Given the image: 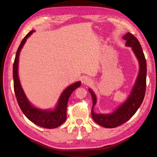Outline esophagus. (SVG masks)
<instances>
[{
	"label": "esophagus",
	"instance_id": "obj_1",
	"mask_svg": "<svg viewBox=\"0 0 157 157\" xmlns=\"http://www.w3.org/2000/svg\"><path fill=\"white\" fill-rule=\"evenodd\" d=\"M83 82V84H85V85H89V84H91V79L88 78V77H86V78H84L83 79V82Z\"/></svg>",
	"mask_w": 157,
	"mask_h": 157
}]
</instances>
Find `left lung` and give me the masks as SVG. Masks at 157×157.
Instances as JSON below:
<instances>
[{
	"mask_svg": "<svg viewBox=\"0 0 157 157\" xmlns=\"http://www.w3.org/2000/svg\"><path fill=\"white\" fill-rule=\"evenodd\" d=\"M123 38L126 40L125 46L132 48L139 64V74L128 98L113 112L110 113H97L94 111V108L97 103V97L94 91L91 89H89L93 99L92 118L97 124L106 128H114L126 123L139 109L145 97L147 64L144 53L139 41L132 34L127 33Z\"/></svg>",
	"mask_w": 157,
	"mask_h": 157,
	"instance_id": "8db88e82",
	"label": "left lung"
}]
</instances>
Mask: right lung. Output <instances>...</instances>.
<instances>
[{"mask_svg":"<svg viewBox=\"0 0 157 157\" xmlns=\"http://www.w3.org/2000/svg\"><path fill=\"white\" fill-rule=\"evenodd\" d=\"M34 32L31 30L28 33L22 41L16 54L14 65H13V79H14V89L18 104L24 115L31 122L37 125L44 128L54 129L60 126L66 120V108H67L69 97L73 91L80 86L81 82H76L69 85L63 90L58 99L57 104L52 109H40L34 106L26 96L18 77V61L21 50H22L29 36Z\"/></svg>","mask_w":157,"mask_h":157,"instance_id":"right-lung-1","label":"right lung"}]
</instances>
